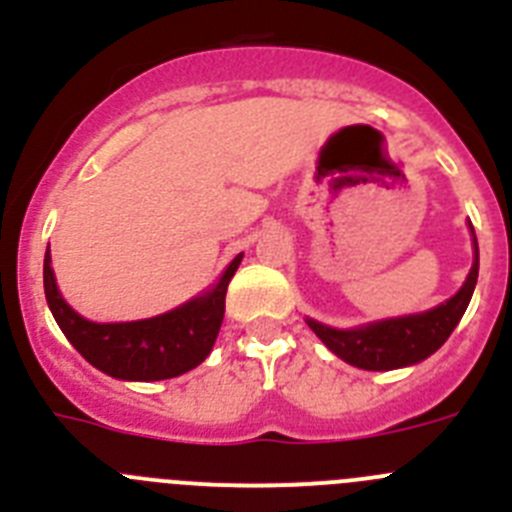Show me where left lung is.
<instances>
[{
    "label": "left lung",
    "instance_id": "8db88e82",
    "mask_svg": "<svg viewBox=\"0 0 512 512\" xmlns=\"http://www.w3.org/2000/svg\"><path fill=\"white\" fill-rule=\"evenodd\" d=\"M469 228H472V223H469ZM477 274L479 248L477 238H474V264L469 269L467 282L461 284V289L451 300L441 302L433 310L418 312V315H405V318L377 320V323L359 325V328L351 330L330 328V325H323L310 318H307V325L315 330V336L338 359H343L351 366H359V369L390 372V369H400V366L418 364V361L436 354L438 348L446 343V338L454 333V328L459 325L461 315H464L474 295Z\"/></svg>",
    "mask_w": 512,
    "mask_h": 512
}]
</instances>
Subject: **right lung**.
I'll list each match as a JSON object with an SVG mask.
<instances>
[{"instance_id":"right-lung-1","label":"right lung","mask_w":512,"mask_h":512,"mask_svg":"<svg viewBox=\"0 0 512 512\" xmlns=\"http://www.w3.org/2000/svg\"><path fill=\"white\" fill-rule=\"evenodd\" d=\"M241 259L243 253H238L215 287L176 310L130 323H92L61 297L51 269V251H45V300L63 336L99 372L125 382H158L179 377L210 356L223 325L225 292Z\"/></svg>"}]
</instances>
